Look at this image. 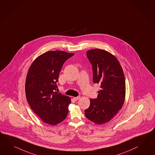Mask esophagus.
Here are the masks:
<instances>
[{
  "instance_id": "obj_1",
  "label": "esophagus",
  "mask_w": 155,
  "mask_h": 155,
  "mask_svg": "<svg viewBox=\"0 0 155 155\" xmlns=\"http://www.w3.org/2000/svg\"><path fill=\"white\" fill-rule=\"evenodd\" d=\"M79 99H80V96H77V97H74V100L75 101H78Z\"/></svg>"
}]
</instances>
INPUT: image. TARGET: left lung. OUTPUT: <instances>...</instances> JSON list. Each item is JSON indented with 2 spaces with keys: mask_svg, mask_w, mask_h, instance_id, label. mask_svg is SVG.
Instances as JSON below:
<instances>
[{
  "mask_svg": "<svg viewBox=\"0 0 155 155\" xmlns=\"http://www.w3.org/2000/svg\"><path fill=\"white\" fill-rule=\"evenodd\" d=\"M92 64L93 82L100 85L97 97L90 99L85 116L97 124L109 122L120 110L125 96V82L123 69L117 59L104 50L87 51Z\"/></svg>",
  "mask_w": 155,
  "mask_h": 155,
  "instance_id": "left-lung-1",
  "label": "left lung"
}]
</instances>
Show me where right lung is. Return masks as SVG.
Here are the masks:
<instances>
[{"label":"right lung","mask_w":155,"mask_h":155,"mask_svg":"<svg viewBox=\"0 0 155 155\" xmlns=\"http://www.w3.org/2000/svg\"><path fill=\"white\" fill-rule=\"evenodd\" d=\"M74 53L49 51L38 57L27 74L25 92L31 109L43 121L55 125L66 118L71 98L55 92L59 73Z\"/></svg>","instance_id":"obj_1"}]
</instances>
